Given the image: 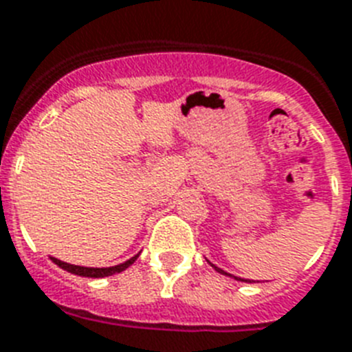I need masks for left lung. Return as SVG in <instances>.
Wrapping results in <instances>:
<instances>
[{"label":"left lung","instance_id":"left-lung-1","mask_svg":"<svg viewBox=\"0 0 352 352\" xmlns=\"http://www.w3.org/2000/svg\"><path fill=\"white\" fill-rule=\"evenodd\" d=\"M208 264L211 265V267H213V270L217 271V273H221V275H226V276H231V278H235V280H239V282H248V284H255V282H258V280H250V278H241V276H235V275H230V273H226L224 270H221V267H217L215 264H211L210 260H208Z\"/></svg>","mask_w":352,"mask_h":352}]
</instances>
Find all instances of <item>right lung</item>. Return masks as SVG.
<instances>
[{
	"label": "right lung",
	"mask_w": 352,
	"mask_h": 352,
	"mask_svg": "<svg viewBox=\"0 0 352 352\" xmlns=\"http://www.w3.org/2000/svg\"><path fill=\"white\" fill-rule=\"evenodd\" d=\"M139 255H141V253H137L135 256H131L130 260L122 262V264L111 265V267H85V265H74L68 264V262H63V260L56 258V256H50V260H52L56 265H59L61 270L68 271V273H72V275L87 276V278H104V276H111L116 275V273H121V271L128 270V267L135 262Z\"/></svg>",
	"instance_id": "1"
}]
</instances>
